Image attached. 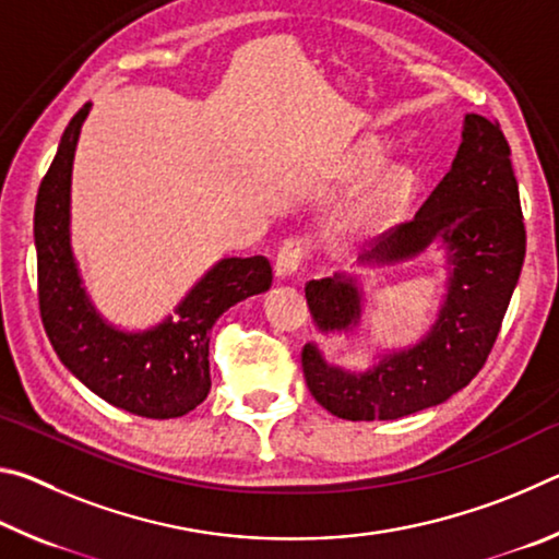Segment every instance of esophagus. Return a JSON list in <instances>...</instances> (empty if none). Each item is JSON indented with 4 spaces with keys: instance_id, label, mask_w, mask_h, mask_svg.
<instances>
[{
    "instance_id": "obj_1",
    "label": "esophagus",
    "mask_w": 559,
    "mask_h": 559,
    "mask_svg": "<svg viewBox=\"0 0 559 559\" xmlns=\"http://www.w3.org/2000/svg\"><path fill=\"white\" fill-rule=\"evenodd\" d=\"M306 257H308L306 243H302L300 239H288L286 243L281 246V251H278V259H276V276H278V278L296 276V271L300 269V263L306 261Z\"/></svg>"
}]
</instances>
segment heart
I'll return each mask as SVG.
<instances>
[{
    "label": "heart",
    "mask_w": 559,
    "mask_h": 559,
    "mask_svg": "<svg viewBox=\"0 0 559 559\" xmlns=\"http://www.w3.org/2000/svg\"><path fill=\"white\" fill-rule=\"evenodd\" d=\"M380 159H382L380 150L367 147L362 157H359V167L374 169L377 165H380ZM406 179L409 177H406V169H402V167L384 169V173L374 179V185L367 189V194L362 197V214H367V216L382 214L386 206L400 200Z\"/></svg>",
    "instance_id": "heart-1"
}]
</instances>
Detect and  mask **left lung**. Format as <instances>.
Here are the masks:
<instances>
[{
	"label": "left lung",
	"instance_id": "left-lung-1",
	"mask_svg": "<svg viewBox=\"0 0 559 559\" xmlns=\"http://www.w3.org/2000/svg\"><path fill=\"white\" fill-rule=\"evenodd\" d=\"M439 243L447 293L437 323L419 343L377 355L367 370L330 365L316 343L302 347L308 390L347 421H390L447 402L486 365L525 259V226L510 147L498 122L463 118L459 153L412 222L384 231L359 266H392ZM306 298L323 335L362 323L365 293L355 276L310 281Z\"/></svg>",
	"mask_w": 559,
	"mask_h": 559
}]
</instances>
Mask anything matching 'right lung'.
<instances>
[{
    "label": "right lung",
    "instance_id": "obj_1",
    "mask_svg": "<svg viewBox=\"0 0 559 559\" xmlns=\"http://www.w3.org/2000/svg\"><path fill=\"white\" fill-rule=\"evenodd\" d=\"M86 103L66 126L34 210L39 308L46 335L73 377L108 404L147 419H175L210 394L212 325L236 302L271 288L266 257L222 259L175 313L147 330H120L93 306L71 249V173Z\"/></svg>",
    "mask_w": 559,
    "mask_h": 559
}]
</instances>
